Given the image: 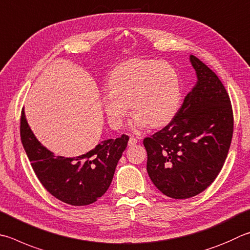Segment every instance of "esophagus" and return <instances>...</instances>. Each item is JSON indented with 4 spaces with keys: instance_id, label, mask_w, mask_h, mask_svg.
Segmentation results:
<instances>
[{
    "instance_id": "34e87169",
    "label": "esophagus",
    "mask_w": 250,
    "mask_h": 250,
    "mask_svg": "<svg viewBox=\"0 0 250 250\" xmlns=\"http://www.w3.org/2000/svg\"><path fill=\"white\" fill-rule=\"evenodd\" d=\"M138 143V140L135 139V138H133V137H130V139H129V146H133V145H135Z\"/></svg>"
}]
</instances>
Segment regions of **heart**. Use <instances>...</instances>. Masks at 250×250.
<instances>
[{"instance_id":"1","label":"heart","mask_w":250,"mask_h":250,"mask_svg":"<svg viewBox=\"0 0 250 250\" xmlns=\"http://www.w3.org/2000/svg\"><path fill=\"white\" fill-rule=\"evenodd\" d=\"M103 106L112 129H120L131 107L132 126L160 128L176 115L180 102V81L175 67L156 60L125 61L111 71Z\"/></svg>"}]
</instances>
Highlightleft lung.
<instances>
[{
  "mask_svg": "<svg viewBox=\"0 0 250 250\" xmlns=\"http://www.w3.org/2000/svg\"><path fill=\"white\" fill-rule=\"evenodd\" d=\"M197 82L168 125L143 144L146 169L156 188L172 199H187L206 190L219 175L233 135V111L217 75L189 57Z\"/></svg>",
  "mask_w": 250,
  "mask_h": 250,
  "instance_id": "1",
  "label": "left lung"
}]
</instances>
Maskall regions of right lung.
Listing matches in <instances>:
<instances>
[{
  "mask_svg": "<svg viewBox=\"0 0 250 250\" xmlns=\"http://www.w3.org/2000/svg\"><path fill=\"white\" fill-rule=\"evenodd\" d=\"M21 139L31 167L40 183L62 202L87 206L97 201L112 181L118 162L129 137L109 139L75 157L57 156L39 142L21 111Z\"/></svg>",
  "mask_w": 250,
  "mask_h": 250,
  "instance_id": "1",
  "label": "right lung"
}]
</instances>
